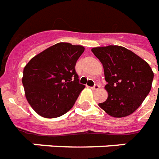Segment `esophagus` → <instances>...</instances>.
Listing matches in <instances>:
<instances>
[{"label": "esophagus", "mask_w": 159, "mask_h": 159, "mask_svg": "<svg viewBox=\"0 0 159 159\" xmlns=\"http://www.w3.org/2000/svg\"><path fill=\"white\" fill-rule=\"evenodd\" d=\"M99 88H100V85L97 84V83H96V84L92 87V90H97V89H99Z\"/></svg>", "instance_id": "34e87169"}]
</instances>
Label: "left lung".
Masks as SVG:
<instances>
[{
  "instance_id": "obj_1",
  "label": "left lung",
  "mask_w": 159,
  "mask_h": 159,
  "mask_svg": "<svg viewBox=\"0 0 159 159\" xmlns=\"http://www.w3.org/2000/svg\"><path fill=\"white\" fill-rule=\"evenodd\" d=\"M92 53L103 65L108 97L99 106L113 117H125L140 106L151 90L150 66L127 48L116 45L98 47Z\"/></svg>"
}]
</instances>
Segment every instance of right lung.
I'll list each match as a JSON object with an SVG mask.
<instances>
[{"label":"right lung","mask_w":159,"mask_h":159,"mask_svg":"<svg viewBox=\"0 0 159 159\" xmlns=\"http://www.w3.org/2000/svg\"><path fill=\"white\" fill-rule=\"evenodd\" d=\"M81 45L58 43L34 57L24 68L26 99L39 116L56 118L72 108L84 85L75 70Z\"/></svg>","instance_id":"right-lung-1"}]
</instances>
